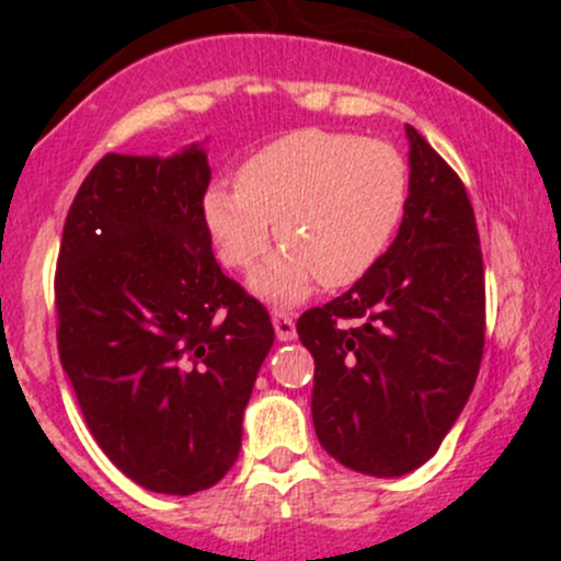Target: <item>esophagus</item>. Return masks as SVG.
I'll return each instance as SVG.
<instances>
[{
    "instance_id": "34e87169",
    "label": "esophagus",
    "mask_w": 561,
    "mask_h": 561,
    "mask_svg": "<svg viewBox=\"0 0 561 561\" xmlns=\"http://www.w3.org/2000/svg\"><path fill=\"white\" fill-rule=\"evenodd\" d=\"M271 320H274V331H276V339H279V342H293V339H296V322H293L290 314L274 312Z\"/></svg>"
}]
</instances>
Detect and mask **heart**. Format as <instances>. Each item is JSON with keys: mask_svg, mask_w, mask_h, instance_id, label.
Wrapping results in <instances>:
<instances>
[{"mask_svg": "<svg viewBox=\"0 0 561 561\" xmlns=\"http://www.w3.org/2000/svg\"><path fill=\"white\" fill-rule=\"evenodd\" d=\"M407 195V162L386 140L298 129L254 151L236 186H208L203 222L230 268H252L274 225L285 247L254 271L252 290L296 304L317 279L325 287L364 279L393 241Z\"/></svg>", "mask_w": 561, "mask_h": 561, "instance_id": "heart-1", "label": "heart"}]
</instances>
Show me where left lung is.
Wrapping results in <instances>:
<instances>
[{"label":"left lung","instance_id":"left-lung-1","mask_svg":"<svg viewBox=\"0 0 561 561\" xmlns=\"http://www.w3.org/2000/svg\"><path fill=\"white\" fill-rule=\"evenodd\" d=\"M410 195L393 244L344 296L298 317L312 421L339 463L399 478L439 450L483 358L485 285L461 179L407 124Z\"/></svg>","mask_w":561,"mask_h":561}]
</instances>
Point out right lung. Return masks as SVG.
Masks as SVG:
<instances>
[{
  "label": "right lung",
  "mask_w": 561,
  "mask_h": 561,
  "mask_svg": "<svg viewBox=\"0 0 561 561\" xmlns=\"http://www.w3.org/2000/svg\"><path fill=\"white\" fill-rule=\"evenodd\" d=\"M208 181L203 144L105 154L61 233V369L103 454L157 494H195L228 474L274 344L263 304L214 260Z\"/></svg>",
  "instance_id": "add662e5"
}]
</instances>
